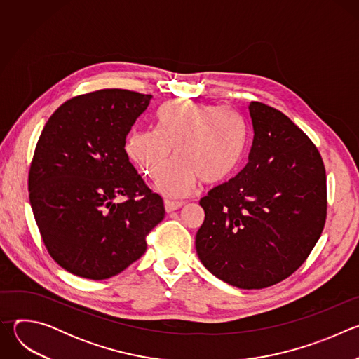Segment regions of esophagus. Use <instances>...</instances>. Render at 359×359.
Instances as JSON below:
<instances>
[{
    "instance_id": "obj_1",
    "label": "esophagus",
    "mask_w": 359,
    "mask_h": 359,
    "mask_svg": "<svg viewBox=\"0 0 359 359\" xmlns=\"http://www.w3.org/2000/svg\"><path fill=\"white\" fill-rule=\"evenodd\" d=\"M183 201H173V200H165V209L168 213H172L183 206Z\"/></svg>"
}]
</instances>
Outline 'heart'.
Masks as SVG:
<instances>
[{"label": "heart", "mask_w": 359, "mask_h": 359, "mask_svg": "<svg viewBox=\"0 0 359 359\" xmlns=\"http://www.w3.org/2000/svg\"><path fill=\"white\" fill-rule=\"evenodd\" d=\"M247 146L243 116L217 105L177 99L156 114L155 130H132L125 142L129 161L146 176L155 179L176 159L158 180L166 196L184 197L197 182L216 184L238 169Z\"/></svg>", "instance_id": "1"}]
</instances>
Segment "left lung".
Wrapping results in <instances>:
<instances>
[{
  "mask_svg": "<svg viewBox=\"0 0 359 359\" xmlns=\"http://www.w3.org/2000/svg\"><path fill=\"white\" fill-rule=\"evenodd\" d=\"M248 163L200 200V262L244 290L274 285L309 257L327 219V176L317 146L283 112L252 100Z\"/></svg>",
  "mask_w": 359,
  "mask_h": 359,
  "instance_id": "8db88e82",
  "label": "left lung"
}]
</instances>
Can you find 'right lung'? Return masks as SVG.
<instances>
[{
	"instance_id": "obj_1",
	"label": "right lung",
	"mask_w": 359,
	"mask_h": 359,
	"mask_svg": "<svg viewBox=\"0 0 359 359\" xmlns=\"http://www.w3.org/2000/svg\"><path fill=\"white\" fill-rule=\"evenodd\" d=\"M151 95L100 89L62 104L45 123L28 175L42 241L67 271L111 278L146 251L165 217L125 151L126 136Z\"/></svg>"
}]
</instances>
